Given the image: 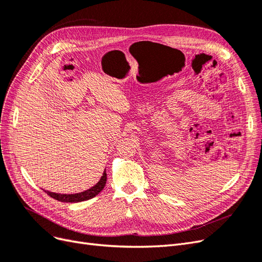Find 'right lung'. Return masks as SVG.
I'll return each mask as SVG.
<instances>
[{
    "label": "right lung",
    "instance_id": "add662e5",
    "mask_svg": "<svg viewBox=\"0 0 262 262\" xmlns=\"http://www.w3.org/2000/svg\"><path fill=\"white\" fill-rule=\"evenodd\" d=\"M106 181H107V173L105 170L97 184L93 186L92 188H90L89 190H85V191H83V192L74 193V194H61V193H55V192H50V191H46V192H47V194L53 198V199L61 201V202H71V203L82 202V201L90 200V199H92V198L96 196L101 191V190L105 188Z\"/></svg>",
    "mask_w": 262,
    "mask_h": 262
}]
</instances>
